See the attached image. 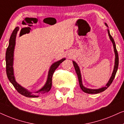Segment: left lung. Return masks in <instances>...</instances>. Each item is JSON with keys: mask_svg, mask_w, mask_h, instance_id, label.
<instances>
[{"mask_svg": "<svg viewBox=\"0 0 124 124\" xmlns=\"http://www.w3.org/2000/svg\"><path fill=\"white\" fill-rule=\"evenodd\" d=\"M105 26H107L108 28V25L106 23H105ZM107 31H108V36L109 37L110 40L112 41V44H113V49H114V52H115V65H114V67H113V72H112V75L110 77L109 80H108V82H107V83L106 84V85H105L104 87H101V88H98V89H91V88H86L83 85V83H82V75H81V73H80V69H79V66L78 65V64L77 63V62H75L74 61H72V63H73L74 68H75L76 73H77V75H78V80H79V85H80V88L81 90L83 91L84 92L87 93H90V94H95V93H100V92H103L104 91H105L106 89H107L109 87V85H111V83L113 82L114 78H115V75H116V74L117 72V71L118 69V53L116 49V44H115V41L111 35L110 34V32H109V30L108 29H107Z\"/></svg>", "mask_w": 124, "mask_h": 124, "instance_id": "left-lung-1", "label": "left lung"}]
</instances>
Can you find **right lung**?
I'll list each match as a JSON object with an SVG mask.
<instances>
[{"mask_svg":"<svg viewBox=\"0 0 124 124\" xmlns=\"http://www.w3.org/2000/svg\"><path fill=\"white\" fill-rule=\"evenodd\" d=\"M19 30V27H16L13 31L9 40V45L7 49L6 54V72L7 75L9 82L12 84L15 88L20 93L28 98H37L39 97L38 95L39 93H45L48 92L50 90L52 85V77L54 72L56 69L59 66V65L63 61L66 59L65 58L60 59L57 62H55L51 65L49 70L48 75L46 82L44 86L41 89L35 92H31L27 89L24 88L19 85L16 81L15 77L14 75V50L16 45V38L17 36V32Z\"/></svg>","mask_w":124,"mask_h":124,"instance_id":"add662e5","label":"right lung"}]
</instances>
